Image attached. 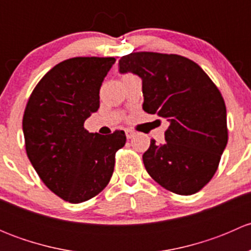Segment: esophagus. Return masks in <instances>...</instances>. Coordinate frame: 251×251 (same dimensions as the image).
<instances>
[{"label":"esophagus","mask_w":251,"mask_h":251,"mask_svg":"<svg viewBox=\"0 0 251 251\" xmlns=\"http://www.w3.org/2000/svg\"><path fill=\"white\" fill-rule=\"evenodd\" d=\"M125 133H126V137H127L128 140H130V138H132L133 136H135V132H133V131H130V130H126Z\"/></svg>","instance_id":"obj_1"}]
</instances>
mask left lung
Instances as JSON below:
<instances>
[{
    "label": "left lung",
    "mask_w": 251,
    "mask_h": 251,
    "mask_svg": "<svg viewBox=\"0 0 251 251\" xmlns=\"http://www.w3.org/2000/svg\"><path fill=\"white\" fill-rule=\"evenodd\" d=\"M119 72L142 78L143 110L169 123L165 142L151 140L143 154L146 170L176 194L201 191L216 173L228 141L219 88L197 63L177 54L130 53L119 60Z\"/></svg>",
    "instance_id": "left-lung-1"
}]
</instances>
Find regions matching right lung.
Listing matches in <instances>:
<instances>
[{
  "instance_id": "obj_1",
  "label": "right lung",
  "mask_w": 251,
  "mask_h": 251,
  "mask_svg": "<svg viewBox=\"0 0 251 251\" xmlns=\"http://www.w3.org/2000/svg\"><path fill=\"white\" fill-rule=\"evenodd\" d=\"M115 58L76 57L53 67L32 91L23 132L27 158L45 184L69 203H82L104 189L124 131L90 133L86 119L100 108V88Z\"/></svg>"
}]
</instances>
